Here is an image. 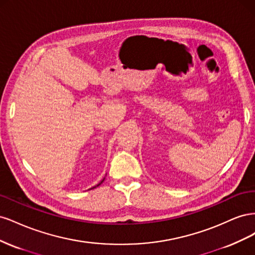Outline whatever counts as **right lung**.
I'll list each match as a JSON object with an SVG mask.
<instances>
[{
    "label": "right lung",
    "instance_id": "add662e5",
    "mask_svg": "<svg viewBox=\"0 0 255 255\" xmlns=\"http://www.w3.org/2000/svg\"><path fill=\"white\" fill-rule=\"evenodd\" d=\"M104 179H105V177H104ZM104 179H103V180H102V181H101V182H100V183H99V184H98V185H97V186H99V185H101V184H102V182H103V181H104ZM97 186H95V187H92V188H96V187H97Z\"/></svg>",
    "mask_w": 255,
    "mask_h": 255
}]
</instances>
